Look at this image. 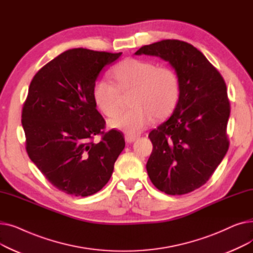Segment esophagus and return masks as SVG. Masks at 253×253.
<instances>
[{"label":"esophagus","instance_id":"34e87169","mask_svg":"<svg viewBox=\"0 0 253 253\" xmlns=\"http://www.w3.org/2000/svg\"><path fill=\"white\" fill-rule=\"evenodd\" d=\"M137 139V136L136 135H132V134H126L125 135V140L128 142V143H131L133 142Z\"/></svg>","mask_w":253,"mask_h":253}]
</instances>
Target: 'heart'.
I'll list each match as a JSON object with an SVG mask.
<instances>
[{
	"label": "heart",
	"mask_w": 253,
	"mask_h": 253,
	"mask_svg": "<svg viewBox=\"0 0 253 253\" xmlns=\"http://www.w3.org/2000/svg\"><path fill=\"white\" fill-rule=\"evenodd\" d=\"M113 84L103 79L93 85L92 95L98 110L114 117L120 110L121 94L132 92L128 111L110 120L112 128L135 135L156 120L167 118L175 109L179 97V81L169 66L155 62L126 58L112 71Z\"/></svg>",
	"instance_id": "heart-1"
}]
</instances>
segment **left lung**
I'll return each mask as SVG.
<instances>
[{"label": "left lung", "mask_w": 253, "mask_h": 253, "mask_svg": "<svg viewBox=\"0 0 253 253\" xmlns=\"http://www.w3.org/2000/svg\"><path fill=\"white\" fill-rule=\"evenodd\" d=\"M135 54L168 61L179 81L173 114L149 134V177L167 195L191 193L207 182L229 150L231 108L224 80L201 51L179 40L142 46Z\"/></svg>", "instance_id": "8db88e82"}]
</instances>
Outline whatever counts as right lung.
Here are the masks:
<instances>
[{
	"label": "right lung",
	"instance_id": "obj_1",
	"mask_svg": "<svg viewBox=\"0 0 253 253\" xmlns=\"http://www.w3.org/2000/svg\"><path fill=\"white\" fill-rule=\"evenodd\" d=\"M84 48L70 49L33 78L21 122L26 152L59 191L87 197L110 180L125 148L121 131H104L92 89L100 72L121 56ZM101 140L94 142V136Z\"/></svg>",
	"mask_w": 253,
	"mask_h": 253
}]
</instances>
